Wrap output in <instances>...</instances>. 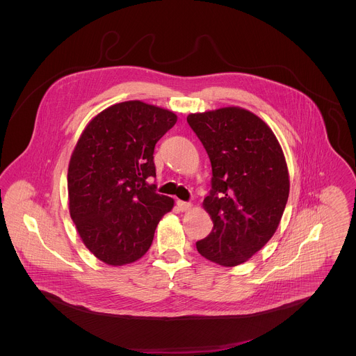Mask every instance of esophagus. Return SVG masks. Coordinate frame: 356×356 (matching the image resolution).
<instances>
[{
  "label": "esophagus",
  "instance_id": "esophagus-1",
  "mask_svg": "<svg viewBox=\"0 0 356 356\" xmlns=\"http://www.w3.org/2000/svg\"><path fill=\"white\" fill-rule=\"evenodd\" d=\"M177 205L179 208V211H189L192 208V204L186 203V202H182V200H177Z\"/></svg>",
  "mask_w": 356,
  "mask_h": 356
}]
</instances>
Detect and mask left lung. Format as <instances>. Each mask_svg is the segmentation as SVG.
<instances>
[{
    "instance_id": "left-lung-1",
    "label": "left lung",
    "mask_w": 356,
    "mask_h": 356,
    "mask_svg": "<svg viewBox=\"0 0 356 356\" xmlns=\"http://www.w3.org/2000/svg\"><path fill=\"white\" fill-rule=\"evenodd\" d=\"M188 123L212 167L203 205L213 227L196 248L216 264L238 266L268 243L281 222L289 196L285 156L271 129L244 108L191 113Z\"/></svg>"
}]
</instances>
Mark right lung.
<instances>
[{"mask_svg":"<svg viewBox=\"0 0 356 356\" xmlns=\"http://www.w3.org/2000/svg\"><path fill=\"white\" fill-rule=\"evenodd\" d=\"M177 115L147 102H119L96 115L68 164L70 215L86 248L111 266L141 259L174 200L156 193V143Z\"/></svg>","mask_w":356,"mask_h":356,"instance_id":"right-lung-1","label":"right lung"}]
</instances>
